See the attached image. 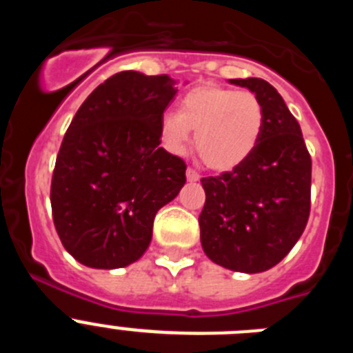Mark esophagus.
I'll return each mask as SVG.
<instances>
[{"label": "esophagus", "mask_w": 353, "mask_h": 353, "mask_svg": "<svg viewBox=\"0 0 353 353\" xmlns=\"http://www.w3.org/2000/svg\"><path fill=\"white\" fill-rule=\"evenodd\" d=\"M185 174H187V180H189V182H198V180L201 179V174H199L196 170H192V168H189V170L185 171Z\"/></svg>", "instance_id": "obj_1"}]
</instances>
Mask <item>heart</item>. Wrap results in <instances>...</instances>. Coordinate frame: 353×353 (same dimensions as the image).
<instances>
[{
	"label": "heart",
	"mask_w": 353,
	"mask_h": 353,
	"mask_svg": "<svg viewBox=\"0 0 353 353\" xmlns=\"http://www.w3.org/2000/svg\"><path fill=\"white\" fill-rule=\"evenodd\" d=\"M196 130L194 143L208 168L228 171L254 152L263 129V108L251 92L219 84H198L180 101L179 113H166L159 123L162 145L183 154Z\"/></svg>",
	"instance_id": "b5f03b06"
}]
</instances>
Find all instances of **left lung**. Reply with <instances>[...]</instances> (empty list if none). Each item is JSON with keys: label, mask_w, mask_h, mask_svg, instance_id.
Returning <instances> with one entry per match:
<instances>
[{"label": "left lung", "mask_w": 353, "mask_h": 353, "mask_svg": "<svg viewBox=\"0 0 353 353\" xmlns=\"http://www.w3.org/2000/svg\"><path fill=\"white\" fill-rule=\"evenodd\" d=\"M230 83L258 97L263 129L242 164L201 179L207 199L199 236L214 263L256 274L279 263L304 232L311 210V155L299 121L272 84L258 77Z\"/></svg>", "instance_id": "8db88e82"}]
</instances>
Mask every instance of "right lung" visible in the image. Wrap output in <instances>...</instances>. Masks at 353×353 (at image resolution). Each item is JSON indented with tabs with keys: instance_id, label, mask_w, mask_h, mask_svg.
<instances>
[{
	"instance_id": "1",
	"label": "right lung",
	"mask_w": 353,
	"mask_h": 353,
	"mask_svg": "<svg viewBox=\"0 0 353 353\" xmlns=\"http://www.w3.org/2000/svg\"><path fill=\"white\" fill-rule=\"evenodd\" d=\"M174 95L166 74L123 70L72 118L52 171L51 208L61 244L79 263L120 269L139 260L155 214L185 183V162L159 146Z\"/></svg>"
}]
</instances>
